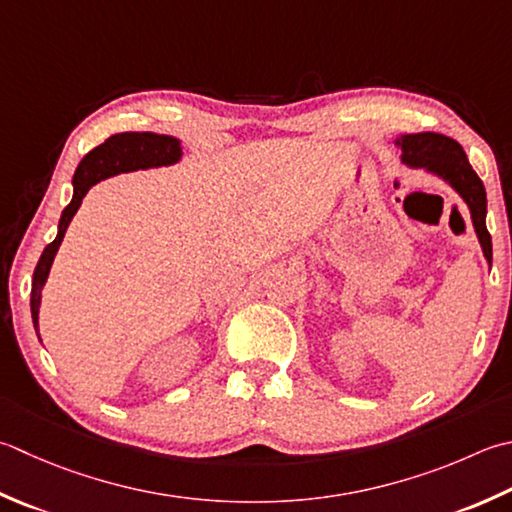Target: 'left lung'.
<instances>
[{
  "label": "left lung",
  "instance_id": "1",
  "mask_svg": "<svg viewBox=\"0 0 512 512\" xmlns=\"http://www.w3.org/2000/svg\"><path fill=\"white\" fill-rule=\"evenodd\" d=\"M395 146L402 150V164L408 168H424L446 182L468 206L473 228L484 250L488 266L493 264V239L486 228V188L468 164L464 148L455 139L439 133H410L395 139Z\"/></svg>",
  "mask_w": 512,
  "mask_h": 512
}]
</instances>
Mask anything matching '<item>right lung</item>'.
Listing matches in <instances>:
<instances>
[{
    "mask_svg": "<svg viewBox=\"0 0 512 512\" xmlns=\"http://www.w3.org/2000/svg\"><path fill=\"white\" fill-rule=\"evenodd\" d=\"M182 142L170 135H157V133H119L108 137L104 144L90 150V153L79 162L75 175H73V199L62 210L57 224V237L50 242L33 273V288H30V315H33V326L39 337V306H42V288L48 279L50 266L57 255L62 239L66 235L68 224L73 222L75 213L82 206V199L88 193V188L102 182V179L115 177L119 173H133V170H148V168H162V166H175L182 162ZM42 342V337H39Z\"/></svg>",
    "mask_w": 512,
    "mask_h": 512,
    "instance_id": "1",
    "label": "right lung"
}]
</instances>
